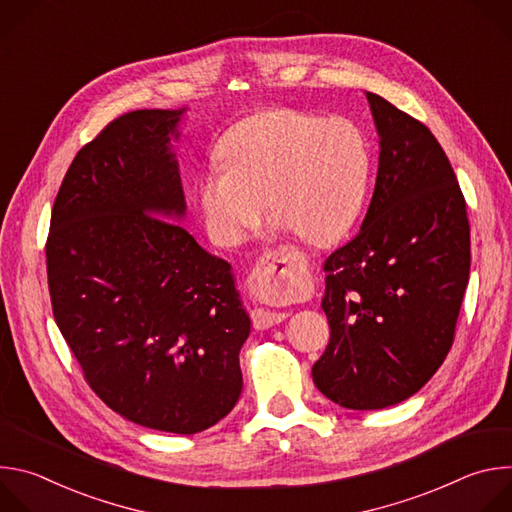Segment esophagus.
<instances>
[{"instance_id": "esophagus-1", "label": "esophagus", "mask_w": 512, "mask_h": 512, "mask_svg": "<svg viewBox=\"0 0 512 512\" xmlns=\"http://www.w3.org/2000/svg\"><path fill=\"white\" fill-rule=\"evenodd\" d=\"M296 263H298V253L291 247H279L263 253L249 275V287L255 291V294H261V291L287 283ZM251 318L257 330H267L281 324L287 318V314L259 308V310H253Z\"/></svg>"}]
</instances>
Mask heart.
<instances>
[{
  "label": "heart",
  "instance_id": "b5f03b06",
  "mask_svg": "<svg viewBox=\"0 0 512 512\" xmlns=\"http://www.w3.org/2000/svg\"><path fill=\"white\" fill-rule=\"evenodd\" d=\"M223 166L198 180L204 227L218 245H237L255 227L263 200L279 225L326 245L362 208L371 176L369 143L344 117L265 109L233 125L218 143Z\"/></svg>",
  "mask_w": 512,
  "mask_h": 512
}]
</instances>
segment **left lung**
Returning a JSON list of instances; mask_svg holds the SVG:
<instances>
[{
  "label": "left lung",
  "instance_id": "obj_1",
  "mask_svg": "<svg viewBox=\"0 0 512 512\" xmlns=\"http://www.w3.org/2000/svg\"><path fill=\"white\" fill-rule=\"evenodd\" d=\"M379 172L354 239L324 263L330 342L316 387L346 409H383L442 367L470 277V223L454 168L433 133L367 93Z\"/></svg>",
  "mask_w": 512,
  "mask_h": 512
}]
</instances>
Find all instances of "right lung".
I'll use <instances>...</instances> for the list:
<instances>
[{
	"mask_svg": "<svg viewBox=\"0 0 512 512\" xmlns=\"http://www.w3.org/2000/svg\"><path fill=\"white\" fill-rule=\"evenodd\" d=\"M182 113L131 111L83 145L52 206L46 269L54 320L95 395L133 423L190 435L239 401L251 320L231 265L172 223L186 210L170 150Z\"/></svg>",
	"mask_w": 512,
	"mask_h": 512,
	"instance_id": "1",
	"label": "right lung"
}]
</instances>
